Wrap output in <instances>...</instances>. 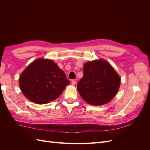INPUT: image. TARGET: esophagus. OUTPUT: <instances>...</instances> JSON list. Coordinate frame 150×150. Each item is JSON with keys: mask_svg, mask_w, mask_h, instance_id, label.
Returning <instances> with one entry per match:
<instances>
[{"mask_svg": "<svg viewBox=\"0 0 150 150\" xmlns=\"http://www.w3.org/2000/svg\"><path fill=\"white\" fill-rule=\"evenodd\" d=\"M71 83H72V85H75L76 83V81H75V80H72Z\"/></svg>", "mask_w": 150, "mask_h": 150, "instance_id": "obj_1", "label": "esophagus"}]
</instances>
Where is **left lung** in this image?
Listing matches in <instances>:
<instances>
[{
	"mask_svg": "<svg viewBox=\"0 0 150 150\" xmlns=\"http://www.w3.org/2000/svg\"><path fill=\"white\" fill-rule=\"evenodd\" d=\"M83 73L77 89L81 96L88 104L94 106L106 104L118 91L120 77L105 60L86 62L83 66Z\"/></svg>",
	"mask_w": 150,
	"mask_h": 150,
	"instance_id": "1",
	"label": "left lung"
}]
</instances>
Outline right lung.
Returning a JSON list of instances; mask_svg holds the SVG:
<instances>
[{
  "label": "right lung",
  "instance_id": "1",
  "mask_svg": "<svg viewBox=\"0 0 150 150\" xmlns=\"http://www.w3.org/2000/svg\"><path fill=\"white\" fill-rule=\"evenodd\" d=\"M19 83L22 93L29 100L46 104L59 96L70 82L54 61L38 59L22 72Z\"/></svg>",
  "mask_w": 150,
  "mask_h": 150
}]
</instances>
